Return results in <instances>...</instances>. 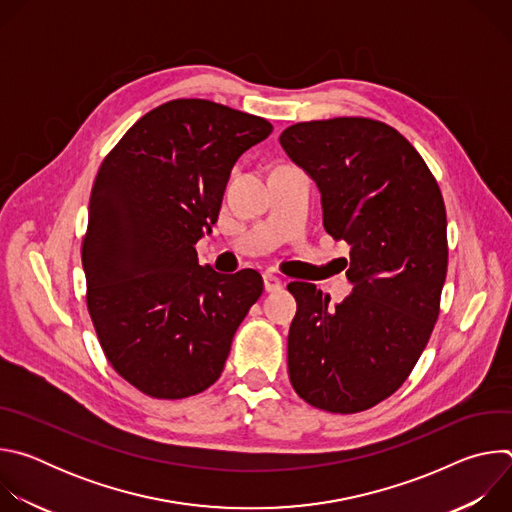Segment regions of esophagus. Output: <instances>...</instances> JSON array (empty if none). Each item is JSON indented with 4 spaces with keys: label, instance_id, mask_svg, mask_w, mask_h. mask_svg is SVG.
Wrapping results in <instances>:
<instances>
[{
    "label": "esophagus",
    "instance_id": "obj_1",
    "mask_svg": "<svg viewBox=\"0 0 512 512\" xmlns=\"http://www.w3.org/2000/svg\"><path fill=\"white\" fill-rule=\"evenodd\" d=\"M263 283H265V291H269V294H273V291H279L283 287V281L269 271L263 273Z\"/></svg>",
    "mask_w": 512,
    "mask_h": 512
}]
</instances>
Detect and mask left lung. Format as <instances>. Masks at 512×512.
I'll return each instance as SVG.
<instances>
[{
    "instance_id": "obj_1",
    "label": "left lung",
    "mask_w": 512,
    "mask_h": 512,
    "mask_svg": "<svg viewBox=\"0 0 512 512\" xmlns=\"http://www.w3.org/2000/svg\"><path fill=\"white\" fill-rule=\"evenodd\" d=\"M279 143L316 182L326 233L350 245L352 283L336 306L314 283L287 285L298 302L287 336L291 387L330 413L371 409L405 383L440 316L448 271L440 186L383 121L296 123Z\"/></svg>"
}]
</instances>
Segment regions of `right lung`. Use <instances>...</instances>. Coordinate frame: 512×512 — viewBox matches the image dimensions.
I'll list each match as a JSON object with an SVG mask.
<instances>
[{
  "mask_svg": "<svg viewBox=\"0 0 512 512\" xmlns=\"http://www.w3.org/2000/svg\"><path fill=\"white\" fill-rule=\"evenodd\" d=\"M273 125L206 99L145 113L103 160L83 239L87 308L111 367L156 399L221 377L233 336L263 294L255 269L216 273L212 231L235 162Z\"/></svg>",
  "mask_w": 512,
  "mask_h": 512,
  "instance_id": "add662e5",
  "label": "right lung"
}]
</instances>
